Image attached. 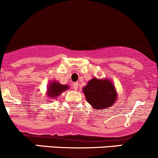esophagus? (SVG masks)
I'll return each instance as SVG.
<instances>
[{"mask_svg": "<svg viewBox=\"0 0 158 158\" xmlns=\"http://www.w3.org/2000/svg\"><path fill=\"white\" fill-rule=\"evenodd\" d=\"M71 87H72V88L74 89V90H77V88H78V83L77 82L73 83V84H71Z\"/></svg>", "mask_w": 158, "mask_h": 158, "instance_id": "34e87169", "label": "esophagus"}]
</instances>
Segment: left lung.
I'll return each mask as SVG.
<instances>
[{
    "instance_id": "1",
    "label": "left lung",
    "mask_w": 158,
    "mask_h": 158,
    "mask_svg": "<svg viewBox=\"0 0 158 158\" xmlns=\"http://www.w3.org/2000/svg\"><path fill=\"white\" fill-rule=\"evenodd\" d=\"M87 102L95 109L110 107L117 99L114 86L108 80L93 78L83 88Z\"/></svg>"
}]
</instances>
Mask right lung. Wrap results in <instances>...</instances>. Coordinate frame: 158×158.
<instances>
[{
    "mask_svg": "<svg viewBox=\"0 0 158 158\" xmlns=\"http://www.w3.org/2000/svg\"><path fill=\"white\" fill-rule=\"evenodd\" d=\"M68 85H63L57 82H53L51 83L49 85V90H48V95L51 98H54V97H57L60 94L61 92L64 91V90H68Z\"/></svg>",
    "mask_w": 158,
    "mask_h": 158,
    "instance_id": "1",
    "label": "right lung"
}]
</instances>
